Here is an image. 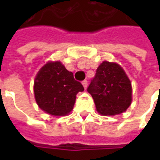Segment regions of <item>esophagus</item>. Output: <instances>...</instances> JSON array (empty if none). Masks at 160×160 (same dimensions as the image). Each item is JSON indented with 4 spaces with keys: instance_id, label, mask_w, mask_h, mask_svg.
Listing matches in <instances>:
<instances>
[{
    "instance_id": "obj_1",
    "label": "esophagus",
    "mask_w": 160,
    "mask_h": 160,
    "mask_svg": "<svg viewBox=\"0 0 160 160\" xmlns=\"http://www.w3.org/2000/svg\"><path fill=\"white\" fill-rule=\"evenodd\" d=\"M82 85H83L84 88H85V89H87V85H88V83H87V80H83V81H82Z\"/></svg>"
}]
</instances>
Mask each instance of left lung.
<instances>
[{"mask_svg": "<svg viewBox=\"0 0 160 160\" xmlns=\"http://www.w3.org/2000/svg\"><path fill=\"white\" fill-rule=\"evenodd\" d=\"M87 92L93 98L98 112L104 116L122 113L132 101L130 80L122 68L115 62L101 63Z\"/></svg>", "mask_w": 160, "mask_h": 160, "instance_id": "left-lung-1", "label": "left lung"}]
</instances>
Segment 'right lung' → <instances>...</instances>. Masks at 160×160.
Instances as JSON below:
<instances>
[{
  "label": "right lung",
  "instance_id": "obj_1",
  "mask_svg": "<svg viewBox=\"0 0 160 160\" xmlns=\"http://www.w3.org/2000/svg\"><path fill=\"white\" fill-rule=\"evenodd\" d=\"M82 84L60 62H49L39 70L34 81V94L41 110L53 116H65L72 111Z\"/></svg>",
  "mask_w": 160,
  "mask_h": 160
}]
</instances>
